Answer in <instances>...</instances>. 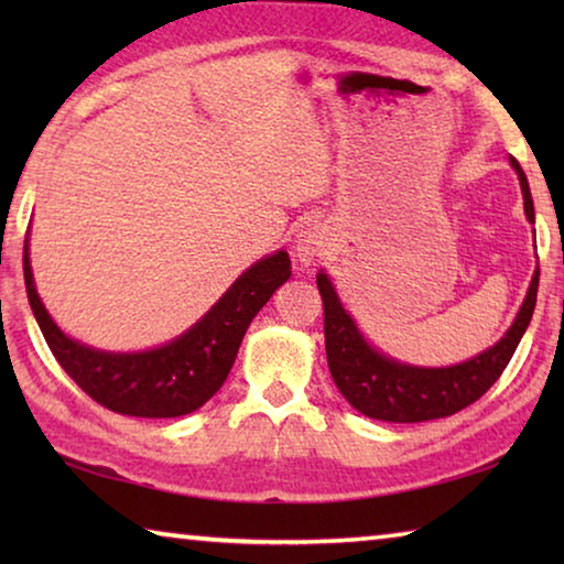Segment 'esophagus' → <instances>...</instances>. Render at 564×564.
Segmentation results:
<instances>
[{
  "label": "esophagus",
  "mask_w": 564,
  "mask_h": 564,
  "mask_svg": "<svg viewBox=\"0 0 564 564\" xmlns=\"http://www.w3.org/2000/svg\"><path fill=\"white\" fill-rule=\"evenodd\" d=\"M323 246H326V241H323V234L318 228H305V231H301L299 238H295V259L303 265H313L323 256Z\"/></svg>",
  "instance_id": "obj_1"
}]
</instances>
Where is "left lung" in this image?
<instances>
[{"label": "left lung", "mask_w": 564, "mask_h": 564, "mask_svg": "<svg viewBox=\"0 0 564 564\" xmlns=\"http://www.w3.org/2000/svg\"><path fill=\"white\" fill-rule=\"evenodd\" d=\"M510 164L520 176L524 216L534 224L528 176L518 161L510 159ZM316 283L323 299L328 368L343 398L368 417L386 420V423H423V420L447 417L473 405L502 376L522 333L530 326L534 301H538L540 269L534 271L528 295L508 333L492 348L447 368H415L378 352L362 338L356 321L340 305L328 275L318 273Z\"/></svg>", "instance_id": "1"}]
</instances>
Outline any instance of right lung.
Masks as SVG:
<instances>
[{
  "instance_id": "obj_1",
  "label": "right lung",
  "mask_w": 564,
  "mask_h": 564,
  "mask_svg": "<svg viewBox=\"0 0 564 564\" xmlns=\"http://www.w3.org/2000/svg\"><path fill=\"white\" fill-rule=\"evenodd\" d=\"M291 259L275 251L241 273L206 316L166 346L107 352L64 336L34 289L24 241L26 299L44 340L76 386L99 405L133 417H178L202 408L231 373L238 346L273 291L289 281Z\"/></svg>"
}]
</instances>
